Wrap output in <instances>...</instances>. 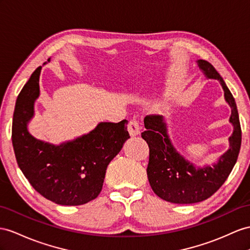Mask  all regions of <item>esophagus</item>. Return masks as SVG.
Masks as SVG:
<instances>
[{"instance_id":"esophagus-1","label":"esophagus","mask_w":250,"mask_h":250,"mask_svg":"<svg viewBox=\"0 0 250 250\" xmlns=\"http://www.w3.org/2000/svg\"><path fill=\"white\" fill-rule=\"evenodd\" d=\"M127 131H129L131 136H136L140 133V126L136 119H131L127 125Z\"/></svg>"}]
</instances>
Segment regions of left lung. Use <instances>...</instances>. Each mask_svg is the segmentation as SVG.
I'll use <instances>...</instances> for the list:
<instances>
[{
  "label": "left lung",
  "instance_id": "obj_1",
  "mask_svg": "<svg viewBox=\"0 0 250 250\" xmlns=\"http://www.w3.org/2000/svg\"><path fill=\"white\" fill-rule=\"evenodd\" d=\"M197 64L207 78L221 82L225 99L231 107L229 121L233 125V133L229 137V149L213 167L196 168L175 150L168 136L164 117L146 115L144 119L146 131L142 133V137L150 150L148 180L157 196L174 204L198 203L214 194L232 171L241 148L242 131L232 94L212 64L206 60H198Z\"/></svg>",
  "mask_w": 250,
  "mask_h": 250
}]
</instances>
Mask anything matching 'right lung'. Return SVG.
<instances>
[{
    "label": "right lung",
    "mask_w": 250,
    "mask_h": 250,
    "mask_svg": "<svg viewBox=\"0 0 250 250\" xmlns=\"http://www.w3.org/2000/svg\"><path fill=\"white\" fill-rule=\"evenodd\" d=\"M41 68L31 74L17 98L11 135L17 163L42 196L58 205L79 206L100 193L107 165L130 138L127 121L100 123L86 135L59 146L36 139L27 124L40 94Z\"/></svg>",
    "instance_id": "right-lung-1"
}]
</instances>
